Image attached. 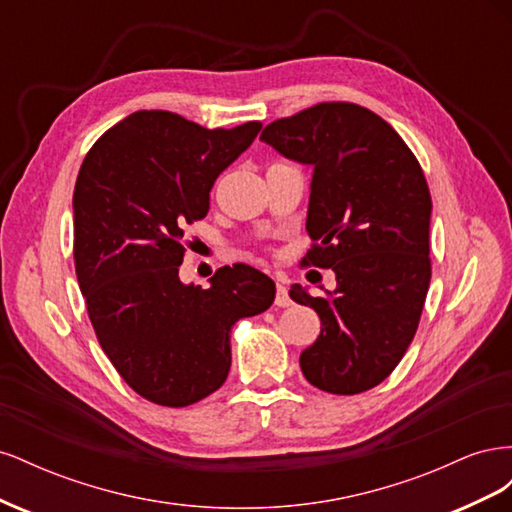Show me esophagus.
I'll return each mask as SVG.
<instances>
[{
  "label": "esophagus",
  "mask_w": 512,
  "mask_h": 512,
  "mask_svg": "<svg viewBox=\"0 0 512 512\" xmlns=\"http://www.w3.org/2000/svg\"><path fill=\"white\" fill-rule=\"evenodd\" d=\"M275 305H277V307H290V305H292L288 288H286L284 284H277V290H275Z\"/></svg>",
  "instance_id": "esophagus-1"
}]
</instances>
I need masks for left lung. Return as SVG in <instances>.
I'll return each instance as SVG.
<instances>
[{"instance_id":"left-lung-1","label":"left lung","mask_w":512,"mask_h":512,"mask_svg":"<svg viewBox=\"0 0 512 512\" xmlns=\"http://www.w3.org/2000/svg\"><path fill=\"white\" fill-rule=\"evenodd\" d=\"M260 141L314 166L305 265L333 269L337 286L292 301L320 316V335L301 352L309 384L356 395L380 384L406 354L431 280V196L421 164L369 108L322 102L277 119Z\"/></svg>"}]
</instances>
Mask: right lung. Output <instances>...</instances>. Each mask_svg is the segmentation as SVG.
<instances>
[{
    "label": "right lung",
    "instance_id": "obj_1",
    "mask_svg": "<svg viewBox=\"0 0 512 512\" xmlns=\"http://www.w3.org/2000/svg\"><path fill=\"white\" fill-rule=\"evenodd\" d=\"M260 128L136 111L98 138L76 177L74 265L89 320L119 376L158 406L218 391L232 324L275 299L273 280L247 265L218 269L207 290L179 280L185 226L205 218L215 179Z\"/></svg>",
    "mask_w": 512,
    "mask_h": 512
}]
</instances>
